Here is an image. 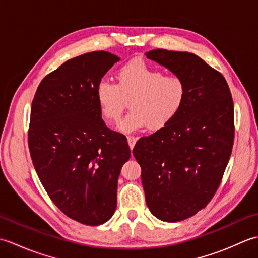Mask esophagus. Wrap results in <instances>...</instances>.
<instances>
[{"label":"esophagus","mask_w":258,"mask_h":258,"mask_svg":"<svg viewBox=\"0 0 258 258\" xmlns=\"http://www.w3.org/2000/svg\"><path fill=\"white\" fill-rule=\"evenodd\" d=\"M136 141H138V138H135V136H127V142H128V145L131 147V150L134 149V145L136 143Z\"/></svg>","instance_id":"esophagus-1"}]
</instances>
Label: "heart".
Wrapping results in <instances>:
<instances>
[{"instance_id":"heart-1","label":"heart","mask_w":258,"mask_h":258,"mask_svg":"<svg viewBox=\"0 0 258 258\" xmlns=\"http://www.w3.org/2000/svg\"><path fill=\"white\" fill-rule=\"evenodd\" d=\"M117 84L102 80L96 97L103 117L108 123L119 119L128 101L131 111L120 122L125 132L158 130L167 124L186 98L185 81L178 75H164L162 71L142 61L131 62L117 71Z\"/></svg>"}]
</instances>
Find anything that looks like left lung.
<instances>
[{
	"label": "left lung",
	"mask_w": 258,
	"mask_h": 258,
	"mask_svg": "<svg viewBox=\"0 0 258 258\" xmlns=\"http://www.w3.org/2000/svg\"><path fill=\"white\" fill-rule=\"evenodd\" d=\"M145 54L186 84L179 112L133 149L147 207L161 221L179 222L204 208L222 182L234 143V103L222 73L195 54Z\"/></svg>",
	"instance_id": "obj_1"
}]
</instances>
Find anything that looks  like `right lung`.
Segmentation results:
<instances>
[{"label": "right lung", "mask_w": 258, "mask_h": 258, "mask_svg": "<svg viewBox=\"0 0 258 258\" xmlns=\"http://www.w3.org/2000/svg\"><path fill=\"white\" fill-rule=\"evenodd\" d=\"M119 57L96 51L71 58L38 85L31 107L29 149L37 176L58 210L95 226L113 216L127 140L102 119L96 89Z\"/></svg>", "instance_id": "add662e5"}]
</instances>
